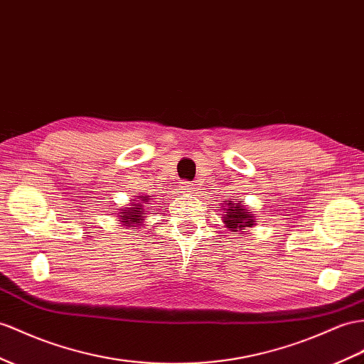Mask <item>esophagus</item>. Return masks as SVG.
I'll return each instance as SVG.
<instances>
[{
	"label": "esophagus",
	"instance_id": "obj_1",
	"mask_svg": "<svg viewBox=\"0 0 364 364\" xmlns=\"http://www.w3.org/2000/svg\"><path fill=\"white\" fill-rule=\"evenodd\" d=\"M178 188H180L181 192H186V193H192L193 192V186L189 181H181Z\"/></svg>",
	"mask_w": 364,
	"mask_h": 364
}]
</instances>
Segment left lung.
I'll return each instance as SVG.
<instances>
[{
    "label": "left lung",
    "mask_w": 364,
    "mask_h": 364,
    "mask_svg": "<svg viewBox=\"0 0 364 364\" xmlns=\"http://www.w3.org/2000/svg\"><path fill=\"white\" fill-rule=\"evenodd\" d=\"M223 223L225 226L232 232H240V234H245L247 229L254 228L255 225V217L254 213L250 212L249 208L245 206L243 201H238L237 197L234 200H229L223 206Z\"/></svg>",
    "instance_id": "left-lung-1"
}]
</instances>
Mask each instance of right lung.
Returning a JSON list of instances; mask_svg holds the SVG:
<instances>
[{
  "label": "right lung",
  "mask_w": 364,
  "mask_h": 364,
  "mask_svg": "<svg viewBox=\"0 0 364 364\" xmlns=\"http://www.w3.org/2000/svg\"><path fill=\"white\" fill-rule=\"evenodd\" d=\"M149 201H151V197L136 195V198L130 200L127 208L123 206V209H119V212L117 213L118 221L127 228H141L149 213L146 208Z\"/></svg>",
  "instance_id": "obj_1"
}]
</instances>
